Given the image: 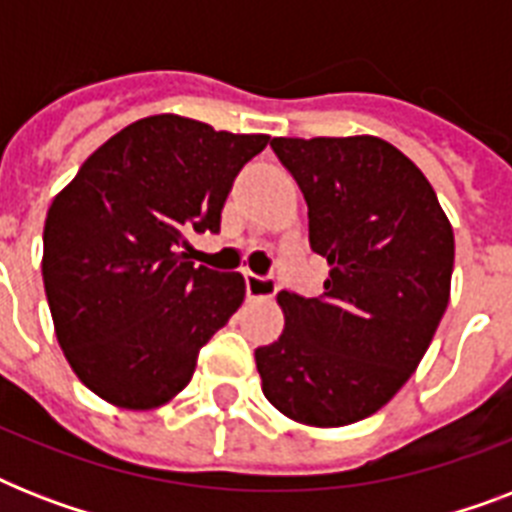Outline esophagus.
Listing matches in <instances>:
<instances>
[{
    "instance_id": "obj_1",
    "label": "esophagus",
    "mask_w": 512,
    "mask_h": 512,
    "mask_svg": "<svg viewBox=\"0 0 512 512\" xmlns=\"http://www.w3.org/2000/svg\"><path fill=\"white\" fill-rule=\"evenodd\" d=\"M244 284H247L249 300H268L276 295V281L257 276V273H244Z\"/></svg>"
}]
</instances>
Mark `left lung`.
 <instances>
[{
  "label": "left lung",
  "instance_id": "left-lung-1",
  "mask_svg": "<svg viewBox=\"0 0 512 512\" xmlns=\"http://www.w3.org/2000/svg\"><path fill=\"white\" fill-rule=\"evenodd\" d=\"M308 204L324 295L279 292L284 332L255 350L263 393L289 420L340 428L388 404L449 305L454 233L428 177L396 146L273 138Z\"/></svg>",
  "mask_w": 512,
  "mask_h": 512
}]
</instances>
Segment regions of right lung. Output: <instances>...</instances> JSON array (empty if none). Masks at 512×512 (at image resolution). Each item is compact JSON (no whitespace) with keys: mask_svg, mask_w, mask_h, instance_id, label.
Instances as JSON below:
<instances>
[{"mask_svg":"<svg viewBox=\"0 0 512 512\" xmlns=\"http://www.w3.org/2000/svg\"><path fill=\"white\" fill-rule=\"evenodd\" d=\"M265 146L268 135L148 116L106 140L52 199L42 279L55 335L108 404H167L244 303L241 273L196 268L180 247L185 233L220 231L233 177Z\"/></svg>","mask_w":512,"mask_h":512,"instance_id":"right-lung-1","label":"right lung"}]
</instances>
